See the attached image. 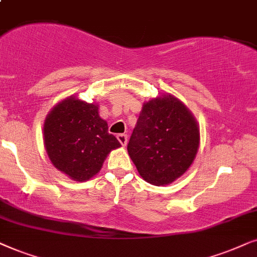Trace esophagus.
<instances>
[{
	"mask_svg": "<svg viewBox=\"0 0 257 257\" xmlns=\"http://www.w3.org/2000/svg\"><path fill=\"white\" fill-rule=\"evenodd\" d=\"M116 138H117L118 142L121 143L123 147L126 146V142H128V136H126L125 134H118L117 136H116Z\"/></svg>",
	"mask_w": 257,
	"mask_h": 257,
	"instance_id": "34e87169",
	"label": "esophagus"
}]
</instances>
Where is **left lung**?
Here are the masks:
<instances>
[{"label":"left lung","mask_w":257,"mask_h":257,"mask_svg":"<svg viewBox=\"0 0 257 257\" xmlns=\"http://www.w3.org/2000/svg\"><path fill=\"white\" fill-rule=\"evenodd\" d=\"M198 143L200 131L193 115L168 95L143 104L126 149L143 180L164 186L187 172Z\"/></svg>","instance_id":"1"}]
</instances>
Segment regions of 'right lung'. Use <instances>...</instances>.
<instances>
[{
  "label": "right lung",
  "mask_w": 257,
  "mask_h": 257,
  "mask_svg": "<svg viewBox=\"0 0 257 257\" xmlns=\"http://www.w3.org/2000/svg\"><path fill=\"white\" fill-rule=\"evenodd\" d=\"M44 146L55 168L75 181L100 172L110 150L119 142L108 133L96 104L69 97L53 108L44 122Z\"/></svg>",
  "instance_id": "add662e5"
}]
</instances>
